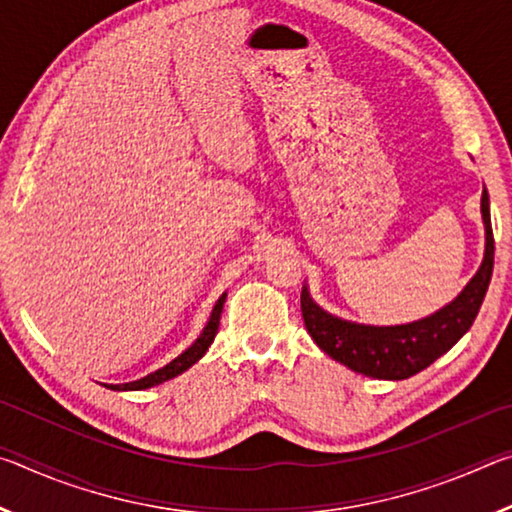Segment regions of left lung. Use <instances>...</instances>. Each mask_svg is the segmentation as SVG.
<instances>
[{
    "label": "left lung",
    "mask_w": 512,
    "mask_h": 512,
    "mask_svg": "<svg viewBox=\"0 0 512 512\" xmlns=\"http://www.w3.org/2000/svg\"><path fill=\"white\" fill-rule=\"evenodd\" d=\"M481 216L485 228L483 262L452 302L413 323L366 325L329 314L311 298L305 284L300 307L311 339L334 361L372 379L400 381L431 366L472 327L488 291L495 266V237L490 223V198L485 189L481 194Z\"/></svg>",
    "instance_id": "1"
}]
</instances>
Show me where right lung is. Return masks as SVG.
Returning <instances> with one entry per match:
<instances>
[{"mask_svg":"<svg viewBox=\"0 0 512 512\" xmlns=\"http://www.w3.org/2000/svg\"><path fill=\"white\" fill-rule=\"evenodd\" d=\"M225 298H228V293H223V296L216 300V305H214L212 314H210V320H207V325L203 327L201 336H198V339L192 345H189V348L183 354H178V357L173 359V361H169L167 366L158 368L155 372H151V375H146L142 379L128 381V384H106V388H110V391H144V388L158 386V384H164V381H169L173 377L183 375V372L187 368H192L194 363L207 352V348H210V345H212L216 332H219V320H221V311H223Z\"/></svg>","mask_w":512,"mask_h":512,"instance_id":"right-lung-1","label":"right lung"}]
</instances>
